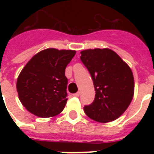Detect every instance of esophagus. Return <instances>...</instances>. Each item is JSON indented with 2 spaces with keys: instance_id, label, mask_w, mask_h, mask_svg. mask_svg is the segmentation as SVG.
Segmentation results:
<instances>
[{
  "instance_id": "1",
  "label": "esophagus",
  "mask_w": 154,
  "mask_h": 154,
  "mask_svg": "<svg viewBox=\"0 0 154 154\" xmlns=\"http://www.w3.org/2000/svg\"><path fill=\"white\" fill-rule=\"evenodd\" d=\"M73 95V97H77L80 96V92H77V93H76V94H72Z\"/></svg>"
}]
</instances>
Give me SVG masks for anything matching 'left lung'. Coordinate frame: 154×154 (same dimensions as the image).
I'll list each match as a JSON object with an SVG mask.
<instances>
[{
	"instance_id": "8db88e82",
	"label": "left lung",
	"mask_w": 154,
	"mask_h": 154,
	"mask_svg": "<svg viewBox=\"0 0 154 154\" xmlns=\"http://www.w3.org/2000/svg\"><path fill=\"white\" fill-rule=\"evenodd\" d=\"M81 60L91 74L95 99L85 105V112L91 119L107 123L121 117L130 105L134 94L133 72L112 49H85Z\"/></svg>"
}]
</instances>
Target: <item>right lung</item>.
Returning <instances> with one entry per match:
<instances>
[{"label":"right lung","mask_w":154,"mask_h":154,"mask_svg":"<svg viewBox=\"0 0 154 154\" xmlns=\"http://www.w3.org/2000/svg\"><path fill=\"white\" fill-rule=\"evenodd\" d=\"M75 54V50L49 48L29 60L17 81L19 99L29 112L44 118L62 112L68 100L65 68Z\"/></svg>","instance_id":"right-lung-1"}]
</instances>
